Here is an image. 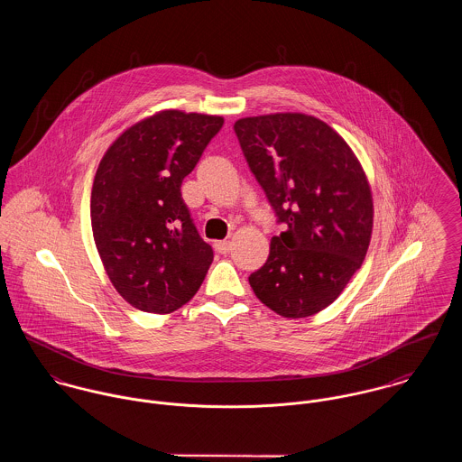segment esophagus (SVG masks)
<instances>
[{
    "label": "esophagus",
    "mask_w": 462,
    "mask_h": 462,
    "mask_svg": "<svg viewBox=\"0 0 462 462\" xmlns=\"http://www.w3.org/2000/svg\"><path fill=\"white\" fill-rule=\"evenodd\" d=\"M231 247H233V244H231L229 240H218V242H215V249H217L220 254H227V253L231 251Z\"/></svg>",
    "instance_id": "esophagus-1"
}]
</instances>
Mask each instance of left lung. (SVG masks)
<instances>
[{"mask_svg": "<svg viewBox=\"0 0 462 462\" xmlns=\"http://www.w3.org/2000/svg\"><path fill=\"white\" fill-rule=\"evenodd\" d=\"M242 151L286 229L249 282L284 319L320 313L365 262L374 198L345 138L319 117L284 112L235 123Z\"/></svg>", "mask_w": 462, "mask_h": 462, "instance_id": "8db88e82", "label": "left lung"}]
</instances>
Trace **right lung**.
Returning a JSON list of instances; mask_svg holds the SVG:
<instances>
[{
	"mask_svg": "<svg viewBox=\"0 0 462 462\" xmlns=\"http://www.w3.org/2000/svg\"><path fill=\"white\" fill-rule=\"evenodd\" d=\"M224 117L160 110L121 133L103 154L90 222L105 272L133 308L167 315L198 293L213 262L181 183Z\"/></svg>",
	"mask_w": 462,
	"mask_h": 462,
	"instance_id": "right-lung-1",
	"label": "right lung"
}]
</instances>
